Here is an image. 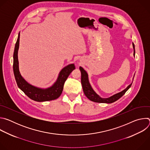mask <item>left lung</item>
I'll use <instances>...</instances> for the list:
<instances>
[{"label":"left lung","mask_w":150,"mask_h":150,"mask_svg":"<svg viewBox=\"0 0 150 150\" xmlns=\"http://www.w3.org/2000/svg\"><path fill=\"white\" fill-rule=\"evenodd\" d=\"M132 45H133V48H134V56H135V45L132 42ZM79 69L81 72V84L82 86L83 91L85 94V95L86 96V97L90 100L92 101L96 102V103H113L116 101H117L118 99H119L121 97H122L125 93L128 90L132 85L131 83L130 85H128V86L125 88L124 90L118 93L109 98H101L100 97L98 94H96V93L93 90L92 88L91 85L89 82L88 81V74L87 72L85 71L82 67H79Z\"/></svg>","instance_id":"obj_1"}]
</instances>
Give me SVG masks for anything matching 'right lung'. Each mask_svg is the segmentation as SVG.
Listing matches in <instances>:
<instances>
[{"label":"right lung","instance_id":"right-lung-1","mask_svg":"<svg viewBox=\"0 0 150 150\" xmlns=\"http://www.w3.org/2000/svg\"><path fill=\"white\" fill-rule=\"evenodd\" d=\"M20 33L18 34L13 52V70L18 87L22 90L30 98L33 100L42 102L56 100L61 95L63 85L71 72L75 69L74 64H70L63 68L60 72L58 78L52 87L42 89L40 88L28 83L21 76L19 71V62L18 59V51L19 45Z\"/></svg>","mask_w":150,"mask_h":150}]
</instances>
